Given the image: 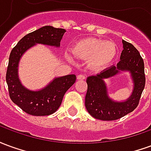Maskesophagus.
<instances>
[{
    "label": "esophagus",
    "mask_w": 151,
    "mask_h": 151,
    "mask_svg": "<svg viewBox=\"0 0 151 151\" xmlns=\"http://www.w3.org/2000/svg\"><path fill=\"white\" fill-rule=\"evenodd\" d=\"M77 78L78 80H84L86 78V76L84 74H79V75L77 76Z\"/></svg>",
    "instance_id": "34e87169"
}]
</instances>
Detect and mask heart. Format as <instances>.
Instances as JSON below:
<instances>
[{
    "label": "heart",
    "mask_w": 151,
    "mask_h": 151,
    "mask_svg": "<svg viewBox=\"0 0 151 151\" xmlns=\"http://www.w3.org/2000/svg\"><path fill=\"white\" fill-rule=\"evenodd\" d=\"M73 56L78 58L89 59L90 64L95 68L105 67L114 60L116 55V43L111 41H104L95 38H87L78 41L73 47ZM66 58L71 60V56Z\"/></svg>",
    "instance_id": "obj_1"
}]
</instances>
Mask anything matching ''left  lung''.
I'll use <instances>...</instances> for the list:
<instances>
[{"instance_id": "left-lung-1", "label": "left lung", "mask_w": 151, "mask_h": 151, "mask_svg": "<svg viewBox=\"0 0 151 151\" xmlns=\"http://www.w3.org/2000/svg\"><path fill=\"white\" fill-rule=\"evenodd\" d=\"M123 51L120 61L103 70L96 75L86 79L87 92L85 106L89 114L101 120H115L124 116L137 107L145 87L144 62L139 52L130 43L122 40ZM121 72H129L133 82V91L129 98L123 101H114L108 96L107 88L104 80Z\"/></svg>"}]
</instances>
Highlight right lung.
I'll use <instances>...</instances> for the list:
<instances>
[{"instance_id": "right-lung-1", "label": "right lung", "mask_w": 151, "mask_h": 151, "mask_svg": "<svg viewBox=\"0 0 151 151\" xmlns=\"http://www.w3.org/2000/svg\"><path fill=\"white\" fill-rule=\"evenodd\" d=\"M65 29L45 26L25 35L13 48L9 58L6 82L11 100L25 112L32 116H48L57 111L65 92L76 81L75 74L55 78L43 88L32 91L19 79L18 65L22 56L36 44L59 47Z\"/></svg>"}]
</instances>
